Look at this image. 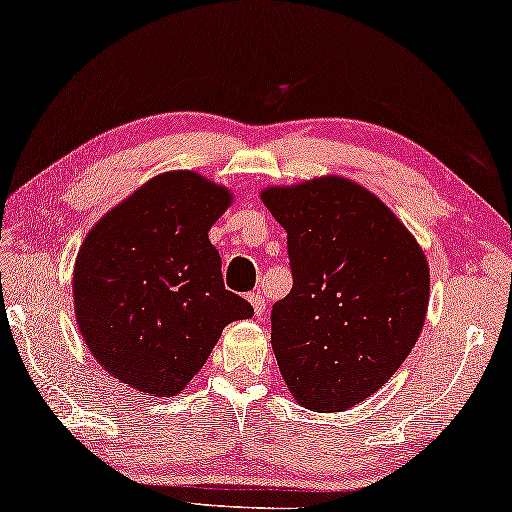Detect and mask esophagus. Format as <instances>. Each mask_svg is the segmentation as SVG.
<instances>
[{"label": "esophagus", "mask_w": 512, "mask_h": 512, "mask_svg": "<svg viewBox=\"0 0 512 512\" xmlns=\"http://www.w3.org/2000/svg\"><path fill=\"white\" fill-rule=\"evenodd\" d=\"M251 301V306H254V313L258 320L265 315V297L261 295V292H251V295L247 297Z\"/></svg>", "instance_id": "34e87169"}]
</instances>
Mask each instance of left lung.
<instances>
[{
    "label": "left lung",
    "mask_w": 512,
    "mask_h": 512,
    "mask_svg": "<svg viewBox=\"0 0 512 512\" xmlns=\"http://www.w3.org/2000/svg\"><path fill=\"white\" fill-rule=\"evenodd\" d=\"M288 233L292 290L272 306V349L301 406L338 413L374 395L420 338L429 263L383 201L320 177L265 188Z\"/></svg>",
    "instance_id": "left-lung-1"
}]
</instances>
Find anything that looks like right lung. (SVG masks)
Instances as JSON below:
<instances>
[{"label": "right lung", "instance_id": "right-lung-1", "mask_svg": "<svg viewBox=\"0 0 512 512\" xmlns=\"http://www.w3.org/2000/svg\"><path fill=\"white\" fill-rule=\"evenodd\" d=\"M233 195L197 172L158 174L92 226L74 263V313L117 381L174 397L204 367L226 324L254 315L224 288L208 240Z\"/></svg>", "mask_w": 512, "mask_h": 512}]
</instances>
